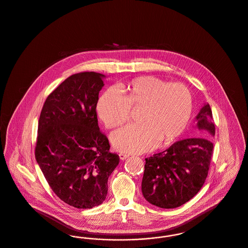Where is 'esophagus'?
I'll list each match as a JSON object with an SVG mask.
<instances>
[{"instance_id": "obj_1", "label": "esophagus", "mask_w": 248, "mask_h": 248, "mask_svg": "<svg viewBox=\"0 0 248 248\" xmlns=\"http://www.w3.org/2000/svg\"><path fill=\"white\" fill-rule=\"evenodd\" d=\"M129 157V155L128 154H119V158L123 161V160H125L126 158H128Z\"/></svg>"}]
</instances>
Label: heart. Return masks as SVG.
<instances>
[{
    "mask_svg": "<svg viewBox=\"0 0 248 248\" xmlns=\"http://www.w3.org/2000/svg\"><path fill=\"white\" fill-rule=\"evenodd\" d=\"M118 91L108 89L99 97L96 112L108 129L129 121L132 108H141V123L130 124L111 135L113 147L121 153L141 154L169 144L189 124L193 96L183 83H171L154 76H141L122 83Z\"/></svg>",
    "mask_w": 248,
    "mask_h": 248,
    "instance_id": "1",
    "label": "heart"
}]
</instances>
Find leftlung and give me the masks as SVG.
<instances>
[{"label":"left lung","mask_w":248,"mask_h":248,"mask_svg":"<svg viewBox=\"0 0 248 248\" xmlns=\"http://www.w3.org/2000/svg\"><path fill=\"white\" fill-rule=\"evenodd\" d=\"M200 138L175 142L167 150L146 158L142 193L162 208H176L193 198L207 177L213 155L215 123L209 104L196 116Z\"/></svg>","instance_id":"8db88e82"}]
</instances>
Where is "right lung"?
Here are the masks:
<instances>
[{
	"instance_id": "add662e5",
	"label": "right lung",
	"mask_w": 248,
	"mask_h": 248,
	"mask_svg": "<svg viewBox=\"0 0 248 248\" xmlns=\"http://www.w3.org/2000/svg\"><path fill=\"white\" fill-rule=\"evenodd\" d=\"M103 74L75 73L47 96L38 123L35 158L60 200L79 209L103 202L118 165L96 116Z\"/></svg>"
}]
</instances>
